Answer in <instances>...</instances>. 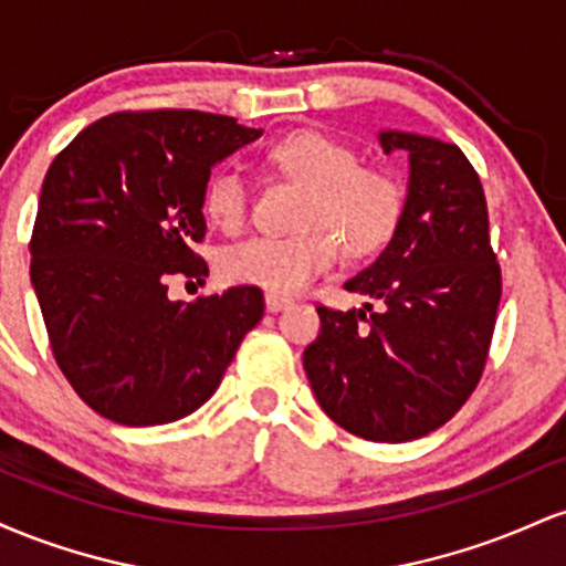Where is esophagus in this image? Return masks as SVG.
Returning a JSON list of instances; mask_svg holds the SVG:
<instances>
[{"instance_id": "34e87169", "label": "esophagus", "mask_w": 566, "mask_h": 566, "mask_svg": "<svg viewBox=\"0 0 566 566\" xmlns=\"http://www.w3.org/2000/svg\"><path fill=\"white\" fill-rule=\"evenodd\" d=\"M290 303H292L290 297L276 295V292H265V308L269 311H282V308H287Z\"/></svg>"}]
</instances>
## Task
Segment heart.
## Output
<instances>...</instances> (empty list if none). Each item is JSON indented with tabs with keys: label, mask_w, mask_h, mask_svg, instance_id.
Instances as JSON below:
<instances>
[{
	"label": "heart",
	"mask_w": 566,
	"mask_h": 566,
	"mask_svg": "<svg viewBox=\"0 0 566 566\" xmlns=\"http://www.w3.org/2000/svg\"><path fill=\"white\" fill-rule=\"evenodd\" d=\"M269 161L305 186L292 237H250L220 255V274L237 284H255L276 295L308 287L340 255L365 258L399 231L407 210L405 184L382 167L359 165V154L343 140L314 129L292 133L269 148ZM207 218L223 231H239L250 210V188L233 167L212 170L201 193Z\"/></svg>",
	"instance_id": "obj_1"
}]
</instances>
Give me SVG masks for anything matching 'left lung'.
<instances>
[{
    "label": "left lung",
    "mask_w": 566,
    "mask_h": 566,
    "mask_svg": "<svg viewBox=\"0 0 566 566\" xmlns=\"http://www.w3.org/2000/svg\"><path fill=\"white\" fill-rule=\"evenodd\" d=\"M382 151L409 159L407 210L378 261L346 290L378 301L333 311L303 350L316 401L369 441L437 431L476 388L500 303L482 180L454 143L380 129Z\"/></svg>",
    "instance_id": "8db88e82"
}]
</instances>
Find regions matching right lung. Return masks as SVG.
Returning <instances> with one entry per match:
<instances>
[{
    "label": "right lung",
    "mask_w": 566,
    "mask_h": 566,
    "mask_svg": "<svg viewBox=\"0 0 566 566\" xmlns=\"http://www.w3.org/2000/svg\"><path fill=\"white\" fill-rule=\"evenodd\" d=\"M263 129L205 112H119L57 154L31 233L36 292L55 361L97 415L122 426L186 418L216 394L263 292L170 301L167 279L205 284L201 193L212 167Z\"/></svg>",
    "instance_id": "right-lung-1"
}]
</instances>
